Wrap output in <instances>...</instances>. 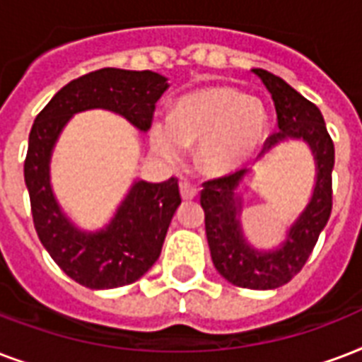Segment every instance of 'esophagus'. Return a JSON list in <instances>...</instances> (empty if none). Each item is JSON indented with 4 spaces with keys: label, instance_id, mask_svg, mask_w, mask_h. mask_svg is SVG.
Instances as JSON below:
<instances>
[{
    "label": "esophagus",
    "instance_id": "1",
    "mask_svg": "<svg viewBox=\"0 0 362 362\" xmlns=\"http://www.w3.org/2000/svg\"><path fill=\"white\" fill-rule=\"evenodd\" d=\"M179 190H181V198L183 200H194L196 196H198V189L190 183H181L179 185Z\"/></svg>",
    "mask_w": 362,
    "mask_h": 362
}]
</instances>
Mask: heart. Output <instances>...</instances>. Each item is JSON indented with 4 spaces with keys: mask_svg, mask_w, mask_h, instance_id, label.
Listing matches in <instances>:
<instances>
[{
    "mask_svg": "<svg viewBox=\"0 0 362 362\" xmlns=\"http://www.w3.org/2000/svg\"><path fill=\"white\" fill-rule=\"evenodd\" d=\"M266 111L257 98L232 86H209L175 103L170 119H155L149 128L151 149L170 164L198 145V164L211 175H226L251 162L264 139Z\"/></svg>",
    "mask_w": 362,
    "mask_h": 362,
    "instance_id": "heart-1",
    "label": "heart"
}]
</instances>
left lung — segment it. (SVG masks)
Returning a JSON list of instances; mask_svg holds the SVG:
<instances>
[{
	"instance_id": "8db88e82",
	"label": "left lung",
	"mask_w": 362,
	"mask_h": 362,
	"mask_svg": "<svg viewBox=\"0 0 362 362\" xmlns=\"http://www.w3.org/2000/svg\"><path fill=\"white\" fill-rule=\"evenodd\" d=\"M270 92L277 115V130L268 137L262 155L287 141H304L315 162V183L306 207L298 213L276 247H255L242 225L243 189L253 177L249 170L204 183L200 204L206 215V236L213 266L232 285L268 291L288 283L306 264L308 257L329 223L332 209L334 143L323 115L285 81L264 69H253Z\"/></svg>"
}]
</instances>
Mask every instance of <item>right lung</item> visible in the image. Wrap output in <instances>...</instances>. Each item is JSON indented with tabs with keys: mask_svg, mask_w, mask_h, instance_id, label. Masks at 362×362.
I'll list each match as a JSON object with an SVG mask.
<instances>
[{
	"mask_svg": "<svg viewBox=\"0 0 362 362\" xmlns=\"http://www.w3.org/2000/svg\"><path fill=\"white\" fill-rule=\"evenodd\" d=\"M168 86L166 77L155 71L105 67L67 83L33 122L24 162L33 225L52 260L85 287H122L147 274L160 257L181 196L175 177L162 183L137 179L107 225L83 230L67 217L52 190L50 160L56 141L75 115L90 109L120 115L145 134Z\"/></svg>",
	"mask_w": 362,
	"mask_h": 362,
	"instance_id": "right-lung-1",
	"label": "right lung"
}]
</instances>
